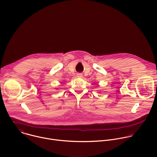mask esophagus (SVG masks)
<instances>
[{"instance_id": "obj_1", "label": "esophagus", "mask_w": 157, "mask_h": 157, "mask_svg": "<svg viewBox=\"0 0 157 157\" xmlns=\"http://www.w3.org/2000/svg\"><path fill=\"white\" fill-rule=\"evenodd\" d=\"M77 77H78V78H81L82 76V75L81 74V73H78V74H77Z\"/></svg>"}]
</instances>
